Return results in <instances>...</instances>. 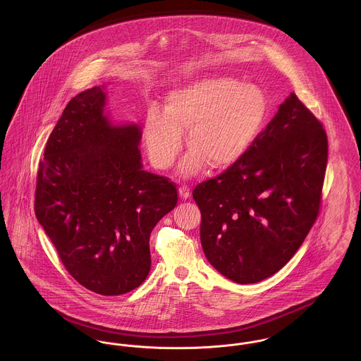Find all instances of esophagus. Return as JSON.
<instances>
[{"label":"esophagus","instance_id":"esophagus-1","mask_svg":"<svg viewBox=\"0 0 361 361\" xmlns=\"http://www.w3.org/2000/svg\"><path fill=\"white\" fill-rule=\"evenodd\" d=\"M190 195H192V192H190V188H189V186L182 185V186L179 188V196H180L182 199H189Z\"/></svg>","mask_w":361,"mask_h":361}]
</instances>
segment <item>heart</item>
Segmentation results:
<instances>
[{"mask_svg":"<svg viewBox=\"0 0 361 361\" xmlns=\"http://www.w3.org/2000/svg\"><path fill=\"white\" fill-rule=\"evenodd\" d=\"M268 102L256 85L232 78H206L171 92L165 112L150 108L145 122V140L157 168H169L183 145L182 130L193 149L182 169L193 173L208 162L226 168L246 154L261 133Z\"/></svg>","mask_w":361,"mask_h":361,"instance_id":"b5f03b06","label":"heart"}]
</instances>
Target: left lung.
Here are the masks:
<instances>
[{"mask_svg":"<svg viewBox=\"0 0 361 361\" xmlns=\"http://www.w3.org/2000/svg\"><path fill=\"white\" fill-rule=\"evenodd\" d=\"M326 161L322 123L290 93L250 150L193 190L209 264L236 283L278 272L319 214Z\"/></svg>","mask_w":361,"mask_h":361,"instance_id":"8db88e82","label":"left lung"}]
</instances>
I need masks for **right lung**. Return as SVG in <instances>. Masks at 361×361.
I'll use <instances>...</instances> for the list:
<instances>
[{
	"label": "right lung",
	"instance_id": "add662e5",
	"mask_svg": "<svg viewBox=\"0 0 361 361\" xmlns=\"http://www.w3.org/2000/svg\"><path fill=\"white\" fill-rule=\"evenodd\" d=\"M100 86L66 104L39 164L35 212L66 271L104 296L150 272V233L178 203L176 185L143 171L137 125L112 126Z\"/></svg>",
	"mask_w": 361,
	"mask_h": 361
}]
</instances>
